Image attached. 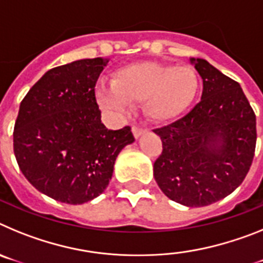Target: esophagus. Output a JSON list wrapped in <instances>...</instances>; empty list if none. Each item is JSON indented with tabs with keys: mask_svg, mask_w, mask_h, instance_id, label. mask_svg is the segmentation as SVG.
Masks as SVG:
<instances>
[{
	"mask_svg": "<svg viewBox=\"0 0 263 263\" xmlns=\"http://www.w3.org/2000/svg\"><path fill=\"white\" fill-rule=\"evenodd\" d=\"M132 132H133L134 137H136V138H138V137L143 133V129L139 126H133L132 127Z\"/></svg>",
	"mask_w": 263,
	"mask_h": 263,
	"instance_id": "esophagus-1",
	"label": "esophagus"
}]
</instances>
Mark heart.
<instances>
[{
	"mask_svg": "<svg viewBox=\"0 0 263 263\" xmlns=\"http://www.w3.org/2000/svg\"><path fill=\"white\" fill-rule=\"evenodd\" d=\"M197 89L199 79L190 66L141 62L117 71L113 85L99 90V100L104 106L120 110L142 101L145 115L162 122L183 113Z\"/></svg>",
	"mask_w": 263,
	"mask_h": 263,
	"instance_id": "1",
	"label": "heart"
}]
</instances>
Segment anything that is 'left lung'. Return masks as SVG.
<instances>
[{
    "label": "left lung",
    "mask_w": 263,
    "mask_h": 263,
    "mask_svg": "<svg viewBox=\"0 0 263 263\" xmlns=\"http://www.w3.org/2000/svg\"><path fill=\"white\" fill-rule=\"evenodd\" d=\"M203 79L190 113L155 129L162 154L154 178L167 197L187 206L221 200L249 173L257 142L255 115L240 84L204 59H190Z\"/></svg>",
    "instance_id": "1"
}]
</instances>
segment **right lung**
Instances as JSON below:
<instances>
[{
	"mask_svg": "<svg viewBox=\"0 0 263 263\" xmlns=\"http://www.w3.org/2000/svg\"><path fill=\"white\" fill-rule=\"evenodd\" d=\"M108 59L55 67L22 100L14 125V155L25 178L42 194L67 204L105 191L117 155L134 142L130 126L109 130L96 101L97 79Z\"/></svg>",
	"mask_w": 263,
	"mask_h": 263,
	"instance_id": "right-lung-1",
	"label": "right lung"
}]
</instances>
